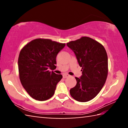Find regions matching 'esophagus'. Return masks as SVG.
Returning <instances> with one entry per match:
<instances>
[{
    "label": "esophagus",
    "instance_id": "esophagus-1",
    "mask_svg": "<svg viewBox=\"0 0 128 128\" xmlns=\"http://www.w3.org/2000/svg\"><path fill=\"white\" fill-rule=\"evenodd\" d=\"M69 76H69L68 74H66V73H65V74H64L63 75H62V77H63L64 78H67V77H68Z\"/></svg>",
    "mask_w": 128,
    "mask_h": 128
}]
</instances>
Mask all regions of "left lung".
Wrapping results in <instances>:
<instances>
[{
  "label": "left lung",
  "mask_w": 128,
  "mask_h": 128,
  "mask_svg": "<svg viewBox=\"0 0 128 128\" xmlns=\"http://www.w3.org/2000/svg\"><path fill=\"white\" fill-rule=\"evenodd\" d=\"M74 52L82 76L75 77L77 84L70 90L73 99L86 102L94 98L104 85L108 74V57L104 47L93 39L82 36L66 43Z\"/></svg>",
  "instance_id": "8db88e82"
}]
</instances>
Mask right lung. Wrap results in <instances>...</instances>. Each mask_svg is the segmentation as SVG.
<instances>
[{
  "label": "right lung",
  "instance_id": "right-lung-1",
  "mask_svg": "<svg viewBox=\"0 0 128 128\" xmlns=\"http://www.w3.org/2000/svg\"><path fill=\"white\" fill-rule=\"evenodd\" d=\"M66 46L48 39L38 38L30 41L19 54V77L24 88L31 97L40 101L53 96L62 74L50 72L56 69V58Z\"/></svg>",
  "mask_w": 128,
  "mask_h": 128
}]
</instances>
